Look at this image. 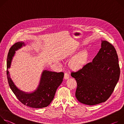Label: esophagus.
I'll return each mask as SVG.
<instances>
[{
	"instance_id": "esophagus-1",
	"label": "esophagus",
	"mask_w": 124,
	"mask_h": 124,
	"mask_svg": "<svg viewBox=\"0 0 124 124\" xmlns=\"http://www.w3.org/2000/svg\"><path fill=\"white\" fill-rule=\"evenodd\" d=\"M70 78V75L67 73H64V78L65 79H68V78Z\"/></svg>"
}]
</instances>
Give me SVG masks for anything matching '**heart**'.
<instances>
[{"label": "heart", "instance_id": "1", "mask_svg": "<svg viewBox=\"0 0 124 124\" xmlns=\"http://www.w3.org/2000/svg\"><path fill=\"white\" fill-rule=\"evenodd\" d=\"M74 51L67 54L68 57H70L76 53ZM90 54L87 50H82L78 53L71 61L70 66L73 70H79L83 68L88 63L90 58Z\"/></svg>", "mask_w": 124, "mask_h": 124}]
</instances>
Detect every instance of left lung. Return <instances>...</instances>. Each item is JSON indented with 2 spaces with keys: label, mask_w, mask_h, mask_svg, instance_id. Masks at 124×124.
Returning a JSON list of instances; mask_svg holds the SVG:
<instances>
[{
  "label": "left lung",
  "mask_w": 124,
  "mask_h": 124,
  "mask_svg": "<svg viewBox=\"0 0 124 124\" xmlns=\"http://www.w3.org/2000/svg\"><path fill=\"white\" fill-rule=\"evenodd\" d=\"M114 47L105 40L92 62L71 75L77 82L75 96L85 104L93 105L107 101L119 79L120 69Z\"/></svg>",
  "instance_id": "obj_1"
}]
</instances>
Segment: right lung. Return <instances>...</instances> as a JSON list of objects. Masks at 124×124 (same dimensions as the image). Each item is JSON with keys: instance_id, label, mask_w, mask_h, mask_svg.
Wrapping results in <instances>:
<instances>
[{"instance_id": "obj_1", "label": "right lung", "mask_w": 124, "mask_h": 124, "mask_svg": "<svg viewBox=\"0 0 124 124\" xmlns=\"http://www.w3.org/2000/svg\"><path fill=\"white\" fill-rule=\"evenodd\" d=\"M23 46H25L23 42H17L9 51L7 61V75L9 86L17 98L24 105L35 108L47 107L53 101L58 88L62 83L64 73L44 70L41 74L39 84L34 92L28 93L20 90L10 78L8 69L11 66L15 51Z\"/></svg>"}]
</instances>
